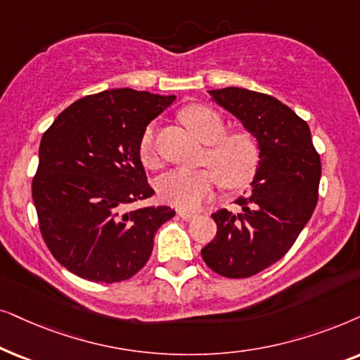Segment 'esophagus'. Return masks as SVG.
Returning <instances> with one entry per match:
<instances>
[{
  "label": "esophagus",
  "instance_id": "1",
  "mask_svg": "<svg viewBox=\"0 0 360 360\" xmlns=\"http://www.w3.org/2000/svg\"><path fill=\"white\" fill-rule=\"evenodd\" d=\"M177 215H179V217L184 219V220H191V219H194L195 215H198V212H193V210H177Z\"/></svg>",
  "mask_w": 360,
  "mask_h": 360
}]
</instances>
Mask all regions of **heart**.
<instances>
[{"label":"heart","instance_id":"obj_1","mask_svg":"<svg viewBox=\"0 0 360 360\" xmlns=\"http://www.w3.org/2000/svg\"><path fill=\"white\" fill-rule=\"evenodd\" d=\"M186 127L209 145L204 165L210 169H177L167 172L158 181V193L165 202L179 209H194L207 199L217 184L225 189H240L255 176L260 165V146L248 131L225 135V122L215 110L204 105H191L181 112ZM145 165H155V133L150 127L138 145Z\"/></svg>","mask_w":360,"mask_h":360}]
</instances>
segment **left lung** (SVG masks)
<instances>
[{
	"label": "left lung",
	"instance_id": "1",
	"mask_svg": "<svg viewBox=\"0 0 360 360\" xmlns=\"http://www.w3.org/2000/svg\"><path fill=\"white\" fill-rule=\"evenodd\" d=\"M214 102L240 120L260 146L252 191L237 212L212 214L217 236L200 253L210 270L248 278L290 250L318 204L321 160L308 123L275 97L227 87L209 90Z\"/></svg>",
	"mask_w": 360,
	"mask_h": 360
}]
</instances>
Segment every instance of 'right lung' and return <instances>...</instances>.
I'll return each instance as SVG.
<instances>
[{"label": "right lung", "instance_id": "1", "mask_svg": "<svg viewBox=\"0 0 360 360\" xmlns=\"http://www.w3.org/2000/svg\"><path fill=\"white\" fill-rule=\"evenodd\" d=\"M174 98L103 90L67 107L42 135L32 200L47 248L74 275L128 280L146 265L156 230L174 217L167 205L127 210L155 194L138 145Z\"/></svg>", "mask_w": 360, "mask_h": 360}]
</instances>
